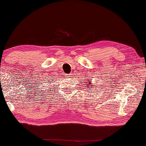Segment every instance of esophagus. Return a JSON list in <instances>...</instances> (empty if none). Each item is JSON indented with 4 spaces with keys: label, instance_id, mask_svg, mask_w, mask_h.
Wrapping results in <instances>:
<instances>
[{
    "label": "esophagus",
    "instance_id": "esophagus-1",
    "mask_svg": "<svg viewBox=\"0 0 146 146\" xmlns=\"http://www.w3.org/2000/svg\"><path fill=\"white\" fill-rule=\"evenodd\" d=\"M71 75L72 74H66V76L67 78H70V76H72Z\"/></svg>",
    "mask_w": 146,
    "mask_h": 146
}]
</instances>
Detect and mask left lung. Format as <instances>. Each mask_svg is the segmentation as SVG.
Wrapping results in <instances>:
<instances>
[{
    "label": "left lung",
    "instance_id": "left-lung-1",
    "mask_svg": "<svg viewBox=\"0 0 146 146\" xmlns=\"http://www.w3.org/2000/svg\"><path fill=\"white\" fill-rule=\"evenodd\" d=\"M89 81H90V80H89ZM90 82H91V81H90L89 82H88V83H89V84H88V86H90Z\"/></svg>",
    "mask_w": 146,
    "mask_h": 146
}]
</instances>
